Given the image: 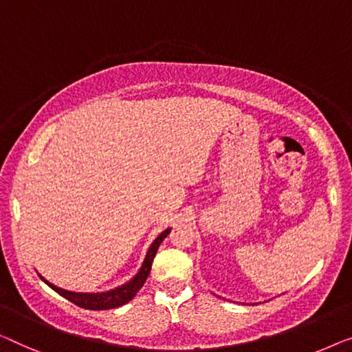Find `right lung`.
Returning <instances> with one entry per match:
<instances>
[{
	"instance_id": "right-lung-1",
	"label": "right lung",
	"mask_w": 352,
	"mask_h": 352,
	"mask_svg": "<svg viewBox=\"0 0 352 352\" xmlns=\"http://www.w3.org/2000/svg\"><path fill=\"white\" fill-rule=\"evenodd\" d=\"M169 232H170V229H166L164 232H161L158 237L155 239V242L151 243L148 251H146L145 261H144L142 267H140V270L138 272V275H135L131 281L126 283V285L115 287V289H112V291L98 292V294L71 292V291H65V289H61V287L50 285L49 281H45L42 276L41 278L55 292H58L60 296L67 298V300L74 303V305L85 308V310H110V308L122 307V305H124V303H128L131 298H133L135 294L139 292L140 287L144 286V283L146 281V278H148V274L151 270V262H153V259H155L156 251H158L161 242L167 237V235H169Z\"/></svg>"
}]
</instances>
